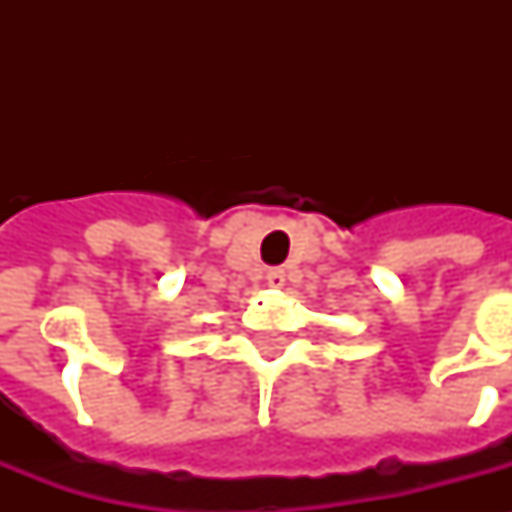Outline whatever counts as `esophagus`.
<instances>
[{
  "instance_id": "esophagus-1",
  "label": "esophagus",
  "mask_w": 512,
  "mask_h": 512,
  "mask_svg": "<svg viewBox=\"0 0 512 512\" xmlns=\"http://www.w3.org/2000/svg\"><path fill=\"white\" fill-rule=\"evenodd\" d=\"M265 281H268V287L271 289H281L284 287V281H287V273H284V268H271V271L265 273Z\"/></svg>"
}]
</instances>
